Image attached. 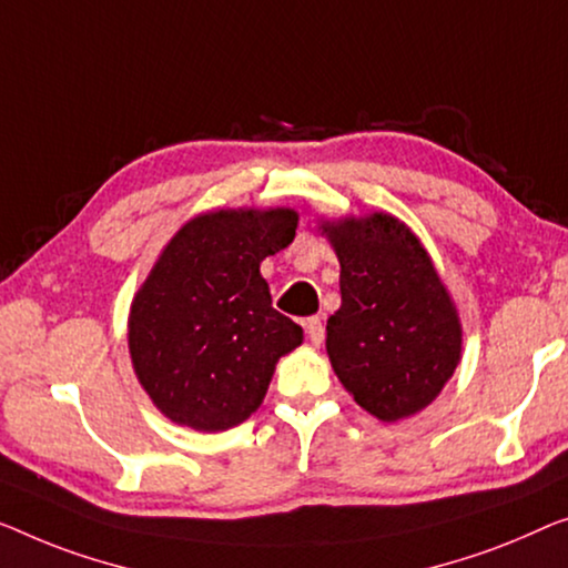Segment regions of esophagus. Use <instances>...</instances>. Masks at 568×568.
Here are the masks:
<instances>
[{"mask_svg": "<svg viewBox=\"0 0 568 568\" xmlns=\"http://www.w3.org/2000/svg\"><path fill=\"white\" fill-rule=\"evenodd\" d=\"M306 332H308L311 344L321 346V342H324V321H321L318 316L306 318Z\"/></svg>", "mask_w": 568, "mask_h": 568, "instance_id": "obj_1", "label": "esophagus"}]
</instances>
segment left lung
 <instances>
[{"mask_svg": "<svg viewBox=\"0 0 568 568\" xmlns=\"http://www.w3.org/2000/svg\"><path fill=\"white\" fill-rule=\"evenodd\" d=\"M342 273L326 354L338 383L372 416L395 423L442 395L462 362V321L434 260L385 211L321 219Z\"/></svg>", "mask_w": 568, "mask_h": 568, "instance_id": "left-lung-1", "label": "left lung"}]
</instances>
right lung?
<instances>
[{"label":"right lung","mask_w":568,"mask_h":568,"mask_svg":"<svg viewBox=\"0 0 568 568\" xmlns=\"http://www.w3.org/2000/svg\"><path fill=\"white\" fill-rule=\"evenodd\" d=\"M298 211L216 209L178 230L134 293L132 369L178 426L216 434L255 413L303 328L273 308L260 262L285 250Z\"/></svg>","instance_id":"right-lung-1"}]
</instances>
